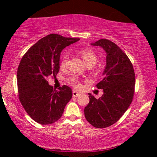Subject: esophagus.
<instances>
[{"label":"esophagus","instance_id":"esophagus-1","mask_svg":"<svg viewBox=\"0 0 157 157\" xmlns=\"http://www.w3.org/2000/svg\"><path fill=\"white\" fill-rule=\"evenodd\" d=\"M72 94H73V97H79L81 94V93L78 92V91H73Z\"/></svg>","mask_w":157,"mask_h":157}]
</instances>
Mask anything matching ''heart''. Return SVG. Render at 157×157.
Instances as JSON below:
<instances>
[{"label":"heart","mask_w":157,"mask_h":157,"mask_svg":"<svg viewBox=\"0 0 157 157\" xmlns=\"http://www.w3.org/2000/svg\"><path fill=\"white\" fill-rule=\"evenodd\" d=\"M80 54L81 57L83 59L84 62L86 65H92L94 66L97 61V55L93 50L90 48H82L80 51ZM68 60V55L66 53H64L62 55L60 59V66L61 67H65L66 66ZM68 82L71 85H72L74 87L77 89L81 88L80 80L77 76H72L68 79Z\"/></svg>","instance_id":"b5f03b06"}]
</instances>
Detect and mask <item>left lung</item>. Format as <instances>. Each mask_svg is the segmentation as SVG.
Instances as JSON below:
<instances>
[{"mask_svg":"<svg viewBox=\"0 0 157 157\" xmlns=\"http://www.w3.org/2000/svg\"><path fill=\"white\" fill-rule=\"evenodd\" d=\"M91 45L100 46L106 53L103 79L97 87L103 94L96 99L89 94V102L84 109L85 117L97 128H104L117 122L132 102L134 93V68L121 48L107 39H100Z\"/></svg>","mask_w":157,"mask_h":157,"instance_id":"8db88e82","label":"left lung"}]
</instances>
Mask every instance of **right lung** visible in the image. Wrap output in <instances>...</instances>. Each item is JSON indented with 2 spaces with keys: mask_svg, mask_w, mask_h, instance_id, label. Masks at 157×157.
<instances>
[{
  "mask_svg": "<svg viewBox=\"0 0 157 157\" xmlns=\"http://www.w3.org/2000/svg\"><path fill=\"white\" fill-rule=\"evenodd\" d=\"M79 40L48 35L39 40L21 59L17 73L20 101L30 117L41 125L57 121L72 97L71 88L63 86L54 89L47 78L55 77L60 70L63 49Z\"/></svg>",
  "mask_w": 157,
  "mask_h": 157,
  "instance_id": "add662e5",
  "label": "right lung"
}]
</instances>
